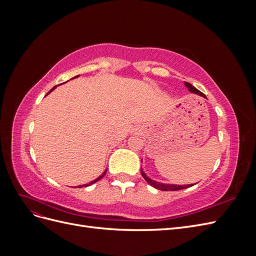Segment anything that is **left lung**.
<instances>
[{
	"instance_id": "1",
	"label": "left lung",
	"mask_w": 256,
	"mask_h": 256,
	"mask_svg": "<svg viewBox=\"0 0 256 256\" xmlns=\"http://www.w3.org/2000/svg\"><path fill=\"white\" fill-rule=\"evenodd\" d=\"M184 85L186 88H187L189 90V92H193V94H198L200 96H202L204 98H206V96L203 94V92H200L198 88H196L194 86H192V85L188 82H184ZM141 174L142 176L144 177V180L148 182L152 187L156 188L158 190H161V191H177V190H182V189H187L189 187H192L193 184H164V182H156L152 180V178H150L148 176H147L144 171L142 170V166H141Z\"/></svg>"
}]
</instances>
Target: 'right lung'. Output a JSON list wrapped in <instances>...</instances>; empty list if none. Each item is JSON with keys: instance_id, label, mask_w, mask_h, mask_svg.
I'll use <instances>...</instances> for the list:
<instances>
[{"instance_id": "obj_1", "label": "right lung", "mask_w": 256, "mask_h": 256, "mask_svg": "<svg viewBox=\"0 0 256 256\" xmlns=\"http://www.w3.org/2000/svg\"><path fill=\"white\" fill-rule=\"evenodd\" d=\"M78 76H74V78H78ZM74 78H72V79H74ZM62 84H63V83H62ZM56 86H58V85H56V86H54V88H52V90H50L49 92H52V90H53L54 88H56ZM49 92H48V94H49ZM48 94H47V95H48ZM106 171H104V173H102V175H100V176H99L98 178H96V180H92V182H90V184H80V186H78V188H81V187H88V186H90V184H95L96 182H98V180H102V177H104V176L106 175Z\"/></svg>"}]
</instances>
